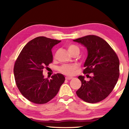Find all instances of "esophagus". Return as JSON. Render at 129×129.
I'll return each mask as SVG.
<instances>
[{
  "label": "esophagus",
  "mask_w": 129,
  "mask_h": 129,
  "mask_svg": "<svg viewBox=\"0 0 129 129\" xmlns=\"http://www.w3.org/2000/svg\"><path fill=\"white\" fill-rule=\"evenodd\" d=\"M72 78H73V77H65V79L68 80H71V79H72Z\"/></svg>",
  "instance_id": "1"
}]
</instances>
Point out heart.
I'll return each instance as SVG.
<instances>
[{"instance_id":"b5f03b06","label":"heart","mask_w":129,"mask_h":129,"mask_svg":"<svg viewBox=\"0 0 129 129\" xmlns=\"http://www.w3.org/2000/svg\"><path fill=\"white\" fill-rule=\"evenodd\" d=\"M68 49V51L71 54H72L73 52L76 51H79L78 47L74 44H71L69 45ZM76 68V66H75V65L65 64L60 67L59 71L63 74H65V75H72L73 74L74 71H75V69Z\"/></svg>"}]
</instances>
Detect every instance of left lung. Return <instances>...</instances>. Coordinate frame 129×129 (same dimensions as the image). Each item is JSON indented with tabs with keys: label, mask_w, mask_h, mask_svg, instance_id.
Here are the masks:
<instances>
[{
	"label": "left lung",
	"mask_w": 129,
	"mask_h": 129,
	"mask_svg": "<svg viewBox=\"0 0 129 129\" xmlns=\"http://www.w3.org/2000/svg\"><path fill=\"white\" fill-rule=\"evenodd\" d=\"M73 41L84 45L88 51L84 73H93L88 81L85 80L84 76H78L81 86L76 94L88 103L101 101L110 94L118 80V57L109 44L99 36L88 35Z\"/></svg>",
	"instance_id": "1"
}]
</instances>
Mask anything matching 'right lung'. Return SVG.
<instances>
[{"label":"right lung","instance_id":"add662e5","mask_svg":"<svg viewBox=\"0 0 129 129\" xmlns=\"http://www.w3.org/2000/svg\"><path fill=\"white\" fill-rule=\"evenodd\" d=\"M61 42L40 36L29 41L15 62L14 68L16 85L22 95L35 104H45L55 97L65 77L60 73L45 78L43 69L53 61L52 49Z\"/></svg>","mask_w":129,"mask_h":129}]
</instances>
